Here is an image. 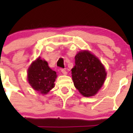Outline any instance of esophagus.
<instances>
[{
	"label": "esophagus",
	"mask_w": 133,
	"mask_h": 133,
	"mask_svg": "<svg viewBox=\"0 0 133 133\" xmlns=\"http://www.w3.org/2000/svg\"><path fill=\"white\" fill-rule=\"evenodd\" d=\"M61 72H62V73H63V75H67V72H66V71L65 69H61Z\"/></svg>",
	"instance_id": "1"
}]
</instances>
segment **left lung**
Listing matches in <instances>:
<instances>
[{"label":"left lung","instance_id":"obj_1","mask_svg":"<svg viewBox=\"0 0 133 133\" xmlns=\"http://www.w3.org/2000/svg\"><path fill=\"white\" fill-rule=\"evenodd\" d=\"M71 71L74 85L81 95L87 97L98 92L107 77L101 62L88 50L80 51L76 55L75 65Z\"/></svg>","mask_w":133,"mask_h":133}]
</instances>
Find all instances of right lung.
I'll return each instance as SVG.
<instances>
[{
	"label": "right lung",
	"instance_id": "right-lung-1",
	"mask_svg": "<svg viewBox=\"0 0 133 133\" xmlns=\"http://www.w3.org/2000/svg\"><path fill=\"white\" fill-rule=\"evenodd\" d=\"M56 77V72L41 57L31 63L27 72L28 81L32 88L43 95L47 94L54 87Z\"/></svg>",
	"mask_w": 133,
	"mask_h": 133
}]
</instances>
